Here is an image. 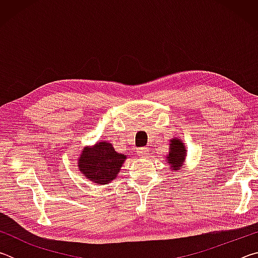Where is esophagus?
I'll list each match as a JSON object with an SVG mask.
<instances>
[{
    "label": "esophagus",
    "instance_id": "1",
    "mask_svg": "<svg viewBox=\"0 0 258 258\" xmlns=\"http://www.w3.org/2000/svg\"><path fill=\"white\" fill-rule=\"evenodd\" d=\"M137 154L140 156V157H147V155L149 154V149L146 147H142V148H138L137 149Z\"/></svg>",
    "mask_w": 258,
    "mask_h": 258
}]
</instances>
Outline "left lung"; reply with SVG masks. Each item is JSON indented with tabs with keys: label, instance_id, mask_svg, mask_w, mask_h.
Instances as JSON below:
<instances>
[{
	"label": "left lung",
	"instance_id": "1",
	"mask_svg": "<svg viewBox=\"0 0 258 258\" xmlns=\"http://www.w3.org/2000/svg\"><path fill=\"white\" fill-rule=\"evenodd\" d=\"M186 150L185 146L183 145L180 139L171 140V147H169V152L167 155L168 164L173 166V169H177L181 167L183 160L185 159Z\"/></svg>",
	"mask_w": 258,
	"mask_h": 258
}]
</instances>
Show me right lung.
Segmentation results:
<instances>
[{
	"instance_id": "right-lung-1",
	"label": "right lung",
	"mask_w": 258,
	"mask_h": 258,
	"mask_svg": "<svg viewBox=\"0 0 258 258\" xmlns=\"http://www.w3.org/2000/svg\"><path fill=\"white\" fill-rule=\"evenodd\" d=\"M125 155L118 154L109 142L101 141L92 148H84L78 159V167L89 178L98 184H107L118 175Z\"/></svg>"
}]
</instances>
